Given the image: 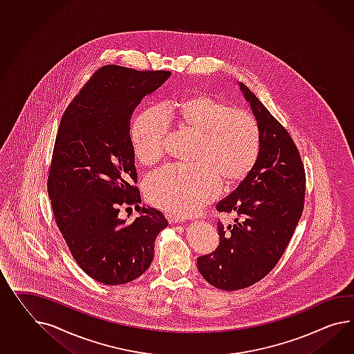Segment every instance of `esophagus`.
Here are the masks:
<instances>
[{"mask_svg":"<svg viewBox=\"0 0 354 354\" xmlns=\"http://www.w3.org/2000/svg\"><path fill=\"white\" fill-rule=\"evenodd\" d=\"M165 218H167V221H168L169 223H178V222H183V218L180 217V216H176V214H173V213H167V214H165Z\"/></svg>","mask_w":354,"mask_h":354,"instance_id":"esophagus-1","label":"esophagus"}]
</instances>
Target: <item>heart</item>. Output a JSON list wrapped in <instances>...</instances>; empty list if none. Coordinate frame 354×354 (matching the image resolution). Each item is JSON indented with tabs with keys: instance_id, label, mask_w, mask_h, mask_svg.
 I'll return each mask as SVG.
<instances>
[{
	"instance_id": "b5f03b06",
	"label": "heart",
	"mask_w": 354,
	"mask_h": 354,
	"mask_svg": "<svg viewBox=\"0 0 354 354\" xmlns=\"http://www.w3.org/2000/svg\"><path fill=\"white\" fill-rule=\"evenodd\" d=\"M182 132L198 137L192 167L169 165L145 181L147 201L178 216L198 212L219 192L246 178L259 153V128L248 111L205 93L186 96L164 114L150 109L133 123L131 137L137 160L153 167L163 159L168 119Z\"/></svg>"
}]
</instances>
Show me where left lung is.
Here are the masks:
<instances>
[{
  "label": "left lung",
  "instance_id": "1",
  "mask_svg": "<svg viewBox=\"0 0 354 354\" xmlns=\"http://www.w3.org/2000/svg\"><path fill=\"white\" fill-rule=\"evenodd\" d=\"M259 128L253 169L218 212L235 213V225L217 223L219 245L198 258L201 276L221 290H240L261 281L286 250L299 222L306 173L289 132L244 83H239Z\"/></svg>",
  "mask_w": 354,
  "mask_h": 354
}]
</instances>
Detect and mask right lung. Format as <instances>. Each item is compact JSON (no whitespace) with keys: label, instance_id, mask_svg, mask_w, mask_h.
Masks as SVG:
<instances>
[{"label":"right lung","instance_id":"add662e5","mask_svg":"<svg viewBox=\"0 0 354 354\" xmlns=\"http://www.w3.org/2000/svg\"><path fill=\"white\" fill-rule=\"evenodd\" d=\"M171 77L165 71L105 65L93 73L64 111L48 168L47 190L55 222L73 258L105 285L133 281L154 258L162 212L140 207L129 135L137 105ZM140 216L120 220V207Z\"/></svg>","mask_w":354,"mask_h":354}]
</instances>
